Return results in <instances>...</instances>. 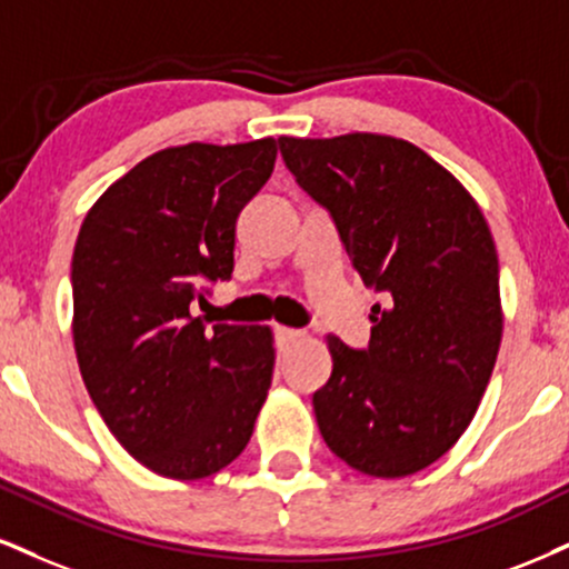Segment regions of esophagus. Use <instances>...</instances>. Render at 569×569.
Wrapping results in <instances>:
<instances>
[{
  "mask_svg": "<svg viewBox=\"0 0 569 569\" xmlns=\"http://www.w3.org/2000/svg\"><path fill=\"white\" fill-rule=\"evenodd\" d=\"M276 337H278V345L283 347V350H286V347L297 345V341L302 339L305 333H302V331H297V328H286V326H278V328H276Z\"/></svg>",
  "mask_w": 569,
  "mask_h": 569,
  "instance_id": "34e87169",
  "label": "esophagus"
}]
</instances>
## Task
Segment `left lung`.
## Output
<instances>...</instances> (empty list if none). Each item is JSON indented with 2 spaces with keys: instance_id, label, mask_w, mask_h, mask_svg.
<instances>
[{
  "instance_id": "1",
  "label": "left lung",
  "mask_w": 569,
  "mask_h": 569,
  "mask_svg": "<svg viewBox=\"0 0 569 569\" xmlns=\"http://www.w3.org/2000/svg\"><path fill=\"white\" fill-rule=\"evenodd\" d=\"M299 188L328 209L371 307V341L326 337L333 371L312 395L331 453L408 477L467 432L503 333L498 254L469 190L413 142L352 132L278 137Z\"/></svg>"
}]
</instances>
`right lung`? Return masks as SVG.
I'll return each instance as SVG.
<instances>
[{"label": "right lung", "mask_w": 569, "mask_h": 569, "mask_svg": "<svg viewBox=\"0 0 569 569\" xmlns=\"http://www.w3.org/2000/svg\"><path fill=\"white\" fill-rule=\"evenodd\" d=\"M276 156L272 137L163 148L81 222L71 262L81 379L116 440L161 477L203 480L236 461L267 400L270 328L209 331L190 305L230 280L238 214Z\"/></svg>", "instance_id": "right-lung-1"}]
</instances>
